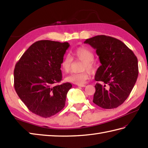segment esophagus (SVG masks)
I'll use <instances>...</instances> for the list:
<instances>
[{
    "label": "esophagus",
    "mask_w": 148,
    "mask_h": 148,
    "mask_svg": "<svg viewBox=\"0 0 148 148\" xmlns=\"http://www.w3.org/2000/svg\"><path fill=\"white\" fill-rule=\"evenodd\" d=\"M79 87H85L86 85L85 84H81V85H77Z\"/></svg>",
    "instance_id": "1"
}]
</instances>
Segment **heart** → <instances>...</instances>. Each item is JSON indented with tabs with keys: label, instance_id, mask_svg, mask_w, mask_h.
I'll list each match as a JSON object with an SVG mask.
<instances>
[{
	"label": "heart",
	"instance_id": "heart-1",
	"mask_svg": "<svg viewBox=\"0 0 148 148\" xmlns=\"http://www.w3.org/2000/svg\"><path fill=\"white\" fill-rule=\"evenodd\" d=\"M72 55L75 57L83 61L82 70H88L90 72L95 71L96 65L93 61L94 55L92 51L84 46H81L76 48L72 52ZM72 59L69 55L65 56L61 62V67L62 71L68 73L71 70ZM89 78V72L84 71L79 73H72L66 77L65 80L67 82L81 85L86 83Z\"/></svg>",
	"mask_w": 148,
	"mask_h": 148
}]
</instances>
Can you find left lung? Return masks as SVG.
I'll return each instance as SVG.
<instances>
[{"label":"left lung","instance_id":"8db88e82","mask_svg":"<svg viewBox=\"0 0 148 148\" xmlns=\"http://www.w3.org/2000/svg\"><path fill=\"white\" fill-rule=\"evenodd\" d=\"M96 49L101 65L95 76L97 83L93 102L103 109H114L129 96L139 74L137 58L125 44L104 35L86 39Z\"/></svg>","mask_w":148,"mask_h":148}]
</instances>
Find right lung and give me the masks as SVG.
<instances>
[{
    "instance_id": "obj_1",
    "label": "right lung",
    "mask_w": 148,
    "mask_h": 148,
    "mask_svg": "<svg viewBox=\"0 0 148 148\" xmlns=\"http://www.w3.org/2000/svg\"><path fill=\"white\" fill-rule=\"evenodd\" d=\"M69 46L67 42L39 40L29 47L16 64V92L34 114L49 118L64 108L72 84H56L62 79L61 62Z\"/></svg>"
}]
</instances>
